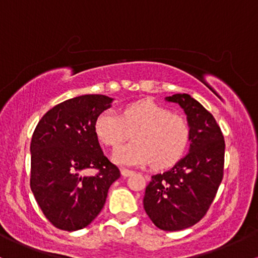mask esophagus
Instances as JSON below:
<instances>
[{"mask_svg":"<svg viewBox=\"0 0 258 258\" xmlns=\"http://www.w3.org/2000/svg\"><path fill=\"white\" fill-rule=\"evenodd\" d=\"M121 174H122V177H130L133 174V171L127 170V168H122V170H121Z\"/></svg>","mask_w":258,"mask_h":258,"instance_id":"obj_1","label":"esophagus"}]
</instances>
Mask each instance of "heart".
<instances>
[{"mask_svg":"<svg viewBox=\"0 0 258 258\" xmlns=\"http://www.w3.org/2000/svg\"><path fill=\"white\" fill-rule=\"evenodd\" d=\"M126 125L136 130L131 143L112 153L111 160L119 166L152 162L154 167L165 168L178 161L188 147V121L153 100L131 103L123 109L122 116L114 109L102 111L94 121V133L103 144L115 148L126 137Z\"/></svg>","mask_w":258,"mask_h":258,"instance_id":"obj_1","label":"heart"}]
</instances>
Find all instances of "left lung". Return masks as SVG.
Returning <instances> with one entry per match:
<instances>
[{
	"label": "left lung",
	"mask_w": 258,
	"mask_h": 258,
	"mask_svg": "<svg viewBox=\"0 0 258 258\" xmlns=\"http://www.w3.org/2000/svg\"><path fill=\"white\" fill-rule=\"evenodd\" d=\"M186 115L190 146L184 158L164 173L152 176L143 205L156 227L167 232L198 223L214 201L224 165V138L211 112L186 93L165 98Z\"/></svg>",
	"instance_id": "obj_1"
}]
</instances>
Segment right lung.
I'll use <instances>...</instances> for the list:
<instances>
[{
  "label": "right lung",
  "instance_id": "1",
  "mask_svg": "<svg viewBox=\"0 0 258 258\" xmlns=\"http://www.w3.org/2000/svg\"><path fill=\"white\" fill-rule=\"evenodd\" d=\"M112 100L103 94L65 100L43 115L32 135L31 190L47 220L59 229L74 232L87 227L120 177L94 133V121ZM87 168L99 172L84 176Z\"/></svg>",
  "mask_w": 258,
  "mask_h": 258
}]
</instances>
